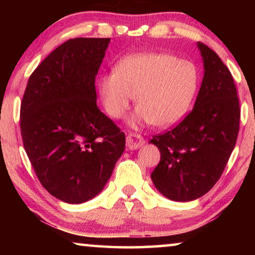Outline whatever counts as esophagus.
<instances>
[{
  "mask_svg": "<svg viewBox=\"0 0 255 255\" xmlns=\"http://www.w3.org/2000/svg\"><path fill=\"white\" fill-rule=\"evenodd\" d=\"M145 144V139L139 133H130L127 137V146L130 149H137Z\"/></svg>",
  "mask_w": 255,
  "mask_h": 255,
  "instance_id": "1",
  "label": "esophagus"
}]
</instances>
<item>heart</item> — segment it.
<instances>
[{
	"instance_id": "b5f03b06",
	"label": "heart",
	"mask_w": 255,
	"mask_h": 255,
	"mask_svg": "<svg viewBox=\"0 0 255 255\" xmlns=\"http://www.w3.org/2000/svg\"><path fill=\"white\" fill-rule=\"evenodd\" d=\"M198 83V69L191 61L166 53H142L122 59L100 79L99 89L113 118L123 116L135 95L133 122L167 128L186 116Z\"/></svg>"
}]
</instances>
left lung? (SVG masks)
<instances>
[{"mask_svg": "<svg viewBox=\"0 0 255 255\" xmlns=\"http://www.w3.org/2000/svg\"><path fill=\"white\" fill-rule=\"evenodd\" d=\"M204 76L193 110L169 131L153 135L160 162L151 174L163 196L188 202L207 194L224 172L239 132L233 76L217 53L198 43Z\"/></svg>", "mask_w": 255, "mask_h": 255, "instance_id": "8db88e82", "label": "left lung"}]
</instances>
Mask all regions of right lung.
Masks as SVG:
<instances>
[{
	"instance_id": "add662e5",
	"label": "right lung",
	"mask_w": 255,
	"mask_h": 255,
	"mask_svg": "<svg viewBox=\"0 0 255 255\" xmlns=\"http://www.w3.org/2000/svg\"><path fill=\"white\" fill-rule=\"evenodd\" d=\"M110 38H73L51 52L20 103L23 145L41 186L79 204L96 196L125 148V134L96 104L95 78Z\"/></svg>"
}]
</instances>
